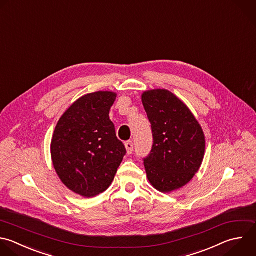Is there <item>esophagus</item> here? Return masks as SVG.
<instances>
[{
	"instance_id": "1",
	"label": "esophagus",
	"mask_w": 256,
	"mask_h": 256,
	"mask_svg": "<svg viewBox=\"0 0 256 256\" xmlns=\"http://www.w3.org/2000/svg\"><path fill=\"white\" fill-rule=\"evenodd\" d=\"M125 148H126L127 154H132V152H133V142L132 141H127L125 143Z\"/></svg>"
}]
</instances>
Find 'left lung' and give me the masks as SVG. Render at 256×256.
<instances>
[{
	"label": "left lung",
	"mask_w": 256,
	"mask_h": 256,
	"mask_svg": "<svg viewBox=\"0 0 256 256\" xmlns=\"http://www.w3.org/2000/svg\"><path fill=\"white\" fill-rule=\"evenodd\" d=\"M141 99L154 140L149 157L144 159L147 178L162 193L180 189L203 162V129L187 105L166 89L145 91Z\"/></svg>",
	"instance_id": "left-lung-1"
}]
</instances>
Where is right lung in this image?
<instances>
[{
  "label": "right lung",
  "instance_id": "1",
  "mask_svg": "<svg viewBox=\"0 0 256 256\" xmlns=\"http://www.w3.org/2000/svg\"><path fill=\"white\" fill-rule=\"evenodd\" d=\"M116 98L112 91L80 97L59 119L52 137L51 157L58 177L85 198L108 189L126 153L109 117Z\"/></svg>",
  "mask_w": 256,
  "mask_h": 256
}]
</instances>
